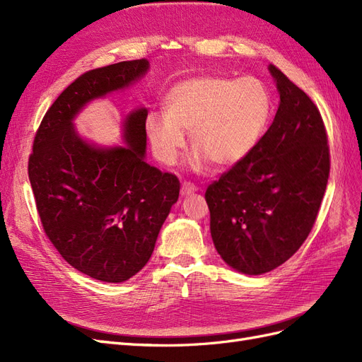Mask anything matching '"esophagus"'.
<instances>
[{
  "label": "esophagus",
  "mask_w": 362,
  "mask_h": 362,
  "mask_svg": "<svg viewBox=\"0 0 362 362\" xmlns=\"http://www.w3.org/2000/svg\"><path fill=\"white\" fill-rule=\"evenodd\" d=\"M194 192H198V185L193 184V182H189V181H184V182H182V185H181V193H182L184 196L192 194V193H194Z\"/></svg>",
  "instance_id": "34e87169"
}]
</instances>
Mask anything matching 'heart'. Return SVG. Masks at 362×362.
Returning <instances> with one entry per match:
<instances>
[{
    "instance_id": "b5f03b06",
    "label": "heart",
    "mask_w": 362,
    "mask_h": 362,
    "mask_svg": "<svg viewBox=\"0 0 362 362\" xmlns=\"http://www.w3.org/2000/svg\"><path fill=\"white\" fill-rule=\"evenodd\" d=\"M270 113V95L261 81L205 75L175 86L164 100V112L148 113L145 133L157 160L168 166L187 145L190 131L194 169L210 161L231 168L255 149Z\"/></svg>"
}]
</instances>
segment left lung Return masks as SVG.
Listing matches in <instances>:
<instances>
[{
	"mask_svg": "<svg viewBox=\"0 0 362 362\" xmlns=\"http://www.w3.org/2000/svg\"><path fill=\"white\" fill-rule=\"evenodd\" d=\"M281 103L242 163L208 185L214 246L233 269L261 275L293 257L310 235L329 178L331 156L319 108L270 64Z\"/></svg>",
	"mask_w": 362,
	"mask_h": 362,
	"instance_id": "obj_1",
	"label": "left lung"
}]
</instances>
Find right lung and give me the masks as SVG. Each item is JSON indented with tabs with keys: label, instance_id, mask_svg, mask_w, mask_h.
<instances>
[{
	"label": "right lung",
	"instance_id": "right-lung-1",
	"mask_svg": "<svg viewBox=\"0 0 362 362\" xmlns=\"http://www.w3.org/2000/svg\"><path fill=\"white\" fill-rule=\"evenodd\" d=\"M148 60L108 64L80 75L43 116L28 158V178L49 242L74 269L104 282H124L151 258L160 228L178 201L180 181L145 160V108L125 120L129 148H95L72 119L93 98L122 89Z\"/></svg>",
	"mask_w": 362,
	"mask_h": 362
}]
</instances>
